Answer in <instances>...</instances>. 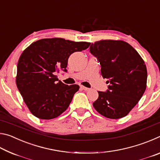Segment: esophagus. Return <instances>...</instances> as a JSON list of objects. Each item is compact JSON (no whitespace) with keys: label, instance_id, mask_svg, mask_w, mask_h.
Listing matches in <instances>:
<instances>
[{"label":"esophagus","instance_id":"esophagus-1","mask_svg":"<svg viewBox=\"0 0 160 160\" xmlns=\"http://www.w3.org/2000/svg\"><path fill=\"white\" fill-rule=\"evenodd\" d=\"M80 88L82 89V90H85V91H88V90H90V88H86V87H85V86H80Z\"/></svg>","mask_w":160,"mask_h":160}]
</instances>
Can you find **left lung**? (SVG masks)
<instances>
[{"mask_svg":"<svg viewBox=\"0 0 160 160\" xmlns=\"http://www.w3.org/2000/svg\"><path fill=\"white\" fill-rule=\"evenodd\" d=\"M90 53L101 65V74L108 80V90L98 92L93 103L105 117H124L138 104L147 86L144 61L133 47L121 40H100L92 44Z\"/></svg>","mask_w":160,"mask_h":160,"instance_id":"8db88e82","label":"left lung"}]
</instances>
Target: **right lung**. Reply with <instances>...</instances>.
I'll use <instances>...</instances> for the list:
<instances>
[{"label": "right lung", "instance_id": "right-lung-1", "mask_svg": "<svg viewBox=\"0 0 160 160\" xmlns=\"http://www.w3.org/2000/svg\"><path fill=\"white\" fill-rule=\"evenodd\" d=\"M90 43L62 38L42 39L33 42L21 54L17 66L16 85L30 112L41 119H52L64 112L79 85H68L56 74L66 72L68 59Z\"/></svg>", "mask_w": 160, "mask_h": 160}]
</instances>
